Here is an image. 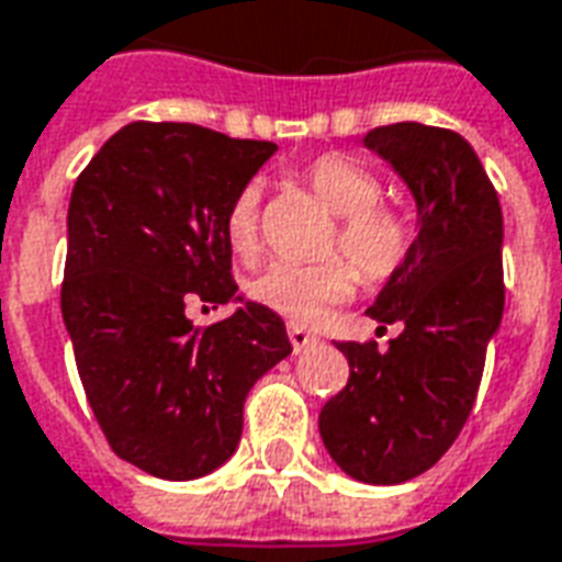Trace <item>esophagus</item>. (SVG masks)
Returning <instances> with one entry per match:
<instances>
[{
    "label": "esophagus",
    "mask_w": 562,
    "mask_h": 562,
    "mask_svg": "<svg viewBox=\"0 0 562 562\" xmlns=\"http://www.w3.org/2000/svg\"><path fill=\"white\" fill-rule=\"evenodd\" d=\"M289 339H292L294 355H301V351H306V348H310V345L315 342L313 336L306 334L303 327H297V324H292V327H289Z\"/></svg>",
    "instance_id": "1"
}]
</instances>
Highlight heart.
<instances>
[{
    "mask_svg": "<svg viewBox=\"0 0 562 562\" xmlns=\"http://www.w3.org/2000/svg\"><path fill=\"white\" fill-rule=\"evenodd\" d=\"M315 196L339 217V244L369 280H386L408 259L411 235L396 211L378 205L381 184L366 166L327 154L306 169ZM259 184L244 187L226 217L228 247L240 259H252L261 247ZM357 270L345 259H324L315 265L273 261L249 282L252 301L289 322L310 324L330 306L355 294Z\"/></svg>",
    "mask_w": 562,
    "mask_h": 562,
    "instance_id": "obj_1",
    "label": "heart"
}]
</instances>
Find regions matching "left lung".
<instances>
[{
    "instance_id": "8db88e82",
    "label": "left lung",
    "mask_w": 562,
    "mask_h": 562,
    "mask_svg": "<svg viewBox=\"0 0 562 562\" xmlns=\"http://www.w3.org/2000/svg\"><path fill=\"white\" fill-rule=\"evenodd\" d=\"M363 145L417 205V238L366 310L402 324L386 351L339 342L348 384L318 414L330 459L351 480L398 485L459 438L503 318V211L473 145L419 122L375 127Z\"/></svg>"
}]
</instances>
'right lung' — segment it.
<instances>
[{
	"label": "right lung",
	"instance_id": "1",
	"mask_svg": "<svg viewBox=\"0 0 562 562\" xmlns=\"http://www.w3.org/2000/svg\"><path fill=\"white\" fill-rule=\"evenodd\" d=\"M273 143L199 124L133 122L74 184L61 318L80 381L119 459L199 480L238 450L244 402L292 355L285 324L232 280L226 217ZM190 296L238 302L205 331Z\"/></svg>",
	"mask_w": 562,
	"mask_h": 562
}]
</instances>
